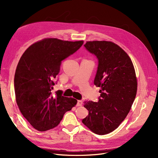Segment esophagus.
<instances>
[{
  "label": "esophagus",
  "mask_w": 158,
  "mask_h": 158,
  "mask_svg": "<svg viewBox=\"0 0 158 158\" xmlns=\"http://www.w3.org/2000/svg\"><path fill=\"white\" fill-rule=\"evenodd\" d=\"M83 105V102L81 100H78L77 101V106H81Z\"/></svg>",
  "instance_id": "obj_1"
}]
</instances>
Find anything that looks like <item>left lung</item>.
I'll list each match as a JSON object with an SVG mask.
<instances>
[{
    "label": "left lung",
    "instance_id": "obj_1",
    "mask_svg": "<svg viewBox=\"0 0 158 158\" xmlns=\"http://www.w3.org/2000/svg\"><path fill=\"white\" fill-rule=\"evenodd\" d=\"M86 49L98 59L94 85L101 88L98 102L85 101L89 115L83 123L93 133L113 131L129 113L137 90V80L130 57L110 41H89Z\"/></svg>",
    "mask_w": 158,
    "mask_h": 158
}]
</instances>
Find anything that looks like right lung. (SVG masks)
I'll list each match as a JSON object with an SVG mask.
<instances>
[{
    "label": "right lung",
    "mask_w": 158,
    "mask_h": 158,
    "mask_svg": "<svg viewBox=\"0 0 158 158\" xmlns=\"http://www.w3.org/2000/svg\"><path fill=\"white\" fill-rule=\"evenodd\" d=\"M83 41L44 38L23 52L14 77L15 100L21 114L35 129L45 131L59 124L77 100L51 90L61 61L77 51Z\"/></svg>",
    "instance_id": "obj_1"
}]
</instances>
